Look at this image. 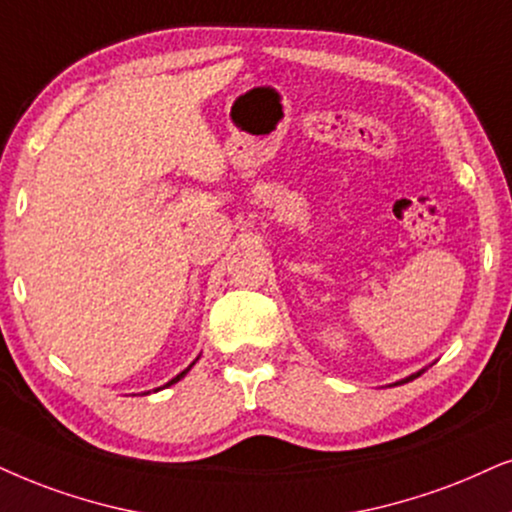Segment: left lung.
<instances>
[{
	"instance_id": "obj_1",
	"label": "left lung",
	"mask_w": 512,
	"mask_h": 512,
	"mask_svg": "<svg viewBox=\"0 0 512 512\" xmlns=\"http://www.w3.org/2000/svg\"><path fill=\"white\" fill-rule=\"evenodd\" d=\"M420 373H423V371H418V373H413V375H409V378L399 380V383H397V385H401V383H409V380H413V378H418V375H420Z\"/></svg>"
}]
</instances>
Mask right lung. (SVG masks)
I'll list each match as a JSON object with an SVG mask.
<instances>
[{"label": "right lung", "instance_id": "right-lung-1", "mask_svg": "<svg viewBox=\"0 0 512 512\" xmlns=\"http://www.w3.org/2000/svg\"><path fill=\"white\" fill-rule=\"evenodd\" d=\"M191 366H193V364H191ZM191 366H189V368H186V371H181V373L177 375V378H172V380H170V383H167V385H163V387H170V385H174V383H179V380H181V378H184V375L191 371Z\"/></svg>", "mask_w": 512, "mask_h": 512}]
</instances>
